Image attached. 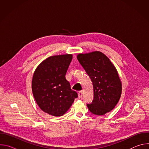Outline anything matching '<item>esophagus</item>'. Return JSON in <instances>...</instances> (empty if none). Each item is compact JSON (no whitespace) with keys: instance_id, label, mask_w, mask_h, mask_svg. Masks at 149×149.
I'll return each instance as SVG.
<instances>
[{"instance_id":"1","label":"esophagus","mask_w":149,"mask_h":149,"mask_svg":"<svg viewBox=\"0 0 149 149\" xmlns=\"http://www.w3.org/2000/svg\"><path fill=\"white\" fill-rule=\"evenodd\" d=\"M78 98H82V91H79L78 93Z\"/></svg>"}]
</instances>
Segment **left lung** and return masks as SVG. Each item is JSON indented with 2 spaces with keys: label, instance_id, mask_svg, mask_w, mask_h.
<instances>
[{
  "label": "left lung",
  "instance_id": "left-lung-1",
  "mask_svg": "<svg viewBox=\"0 0 149 149\" xmlns=\"http://www.w3.org/2000/svg\"><path fill=\"white\" fill-rule=\"evenodd\" d=\"M77 59L91 79L94 98L87 105L93 114L102 116L112 110L121 94V82L109 58L99 51L78 55Z\"/></svg>",
  "mask_w": 149,
  "mask_h": 149
}]
</instances>
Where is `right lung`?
Wrapping results in <instances>:
<instances>
[{
	"label": "right lung",
	"instance_id": "1",
	"mask_svg": "<svg viewBox=\"0 0 149 149\" xmlns=\"http://www.w3.org/2000/svg\"><path fill=\"white\" fill-rule=\"evenodd\" d=\"M72 59L71 54L50 56L40 63L33 74V97L40 109L49 115H63L78 97L65 78Z\"/></svg>",
	"mask_w": 149,
	"mask_h": 149
}]
</instances>
